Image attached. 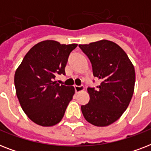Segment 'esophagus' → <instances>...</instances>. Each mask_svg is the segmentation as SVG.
<instances>
[{
    "label": "esophagus",
    "mask_w": 151,
    "mask_h": 151,
    "mask_svg": "<svg viewBox=\"0 0 151 151\" xmlns=\"http://www.w3.org/2000/svg\"><path fill=\"white\" fill-rule=\"evenodd\" d=\"M85 88L84 86H78V85H74V90L76 92H79L81 91H83Z\"/></svg>",
    "instance_id": "obj_1"
}]
</instances>
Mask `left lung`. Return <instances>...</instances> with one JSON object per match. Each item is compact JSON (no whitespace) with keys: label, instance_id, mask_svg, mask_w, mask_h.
<instances>
[{"label":"left lung","instance_id":"obj_1","mask_svg":"<svg viewBox=\"0 0 151 151\" xmlns=\"http://www.w3.org/2000/svg\"><path fill=\"white\" fill-rule=\"evenodd\" d=\"M92 63L93 76L101 82L87 88L89 102L81 106L87 122L107 126L123 114L132 99L136 73L127 54L117 44L107 40L79 45ZM95 81H93L94 82Z\"/></svg>","mask_w":151,"mask_h":151}]
</instances>
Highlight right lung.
<instances>
[{
	"label": "right lung",
	"mask_w": 151,
	"mask_h": 151,
	"mask_svg": "<svg viewBox=\"0 0 151 151\" xmlns=\"http://www.w3.org/2000/svg\"><path fill=\"white\" fill-rule=\"evenodd\" d=\"M77 44L44 41L30 48L15 73V87L22 109L41 126H52L63 117L74 94L73 86L59 85L56 75L65 74L70 52Z\"/></svg>",
	"instance_id": "1"
}]
</instances>
